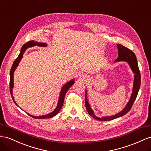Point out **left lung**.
<instances>
[{
    "mask_svg": "<svg viewBox=\"0 0 151 151\" xmlns=\"http://www.w3.org/2000/svg\"><path fill=\"white\" fill-rule=\"evenodd\" d=\"M117 49H118V53H119L118 58L114 61V63H118V62H121V61L126 62V63H128L131 69L132 70L133 73L134 74L132 93H131L129 101L127 102L126 106L124 108V109L122 111H121L120 112L114 115L104 116V117H99L94 114L93 110L92 109L89 103H88V99H87V90H86V109L88 111V114H89L91 116H92L93 118L99 120V121H111V120L121 117L122 116L126 114L130 110L131 107H132L133 104L137 98L139 89H140V83H141V76H140V71H139L138 62H137L136 55H134V53L131 51V50L126 48L125 46H124L120 44H117Z\"/></svg>",
    "mask_w": 151,
    "mask_h": 151,
    "instance_id": "8db88e82",
    "label": "left lung"
}]
</instances>
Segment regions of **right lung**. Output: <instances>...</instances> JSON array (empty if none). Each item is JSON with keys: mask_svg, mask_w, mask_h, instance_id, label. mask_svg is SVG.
<instances>
[{"mask_svg": "<svg viewBox=\"0 0 151 151\" xmlns=\"http://www.w3.org/2000/svg\"><path fill=\"white\" fill-rule=\"evenodd\" d=\"M41 46V47H46L47 46V44L45 43V42H35L34 41H30L27 42L26 44L23 45V46L21 48L20 50V53L19 54V55L18 56V57L17 58V59L14 60V62L13 64L12 67H11V71H10V83H9V86H10V92H11V97H12V99L13 100L14 103L16 104V105L19 106L17 103L15 101V100L14 99V97L13 96V88L14 87V73L16 70L17 68L18 67V65L20 63V60H22L23 55H24V53H25V52L26 51V50L30 48V47H33V46ZM75 83V79H72L71 80L68 81V82L65 83L64 86L62 87V88L60 92V94H59V99H58V103L57 106L54 110L53 111H52L51 113H49L46 115H41V116H34L32 115H30L29 114L27 113L28 115H29L30 117H34L35 119H49L54 117L59 112V111L60 110L61 108L63 107V103H64V97L65 95L66 94L67 91H68V89L70 88L73 84Z\"/></svg>", "mask_w": 151, "mask_h": 151, "instance_id": "add662e5", "label": "right lung"}]
</instances>
